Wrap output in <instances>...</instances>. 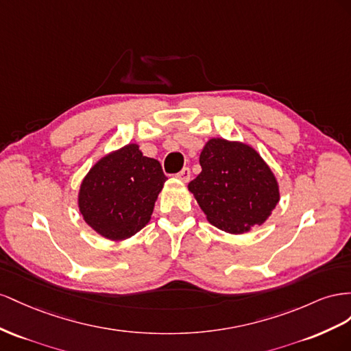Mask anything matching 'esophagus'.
<instances>
[{"label": "esophagus", "mask_w": 351, "mask_h": 351, "mask_svg": "<svg viewBox=\"0 0 351 351\" xmlns=\"http://www.w3.org/2000/svg\"><path fill=\"white\" fill-rule=\"evenodd\" d=\"M176 178L181 179L182 182H188L189 178H191V170H189L188 167H184V169L181 170V172H179V173L176 175Z\"/></svg>", "instance_id": "1"}]
</instances>
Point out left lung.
I'll use <instances>...</instances> for the list:
<instances>
[{"mask_svg": "<svg viewBox=\"0 0 351 351\" xmlns=\"http://www.w3.org/2000/svg\"><path fill=\"white\" fill-rule=\"evenodd\" d=\"M199 166L202 173L188 189L206 219L220 231L239 235L263 225L281 198L272 169L247 143L208 139Z\"/></svg>", "mask_w": 351, "mask_h": 351, "instance_id": "1", "label": "left lung"}]
</instances>
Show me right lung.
<instances>
[{
    "label": "right lung",
    "instance_id": "obj_1",
    "mask_svg": "<svg viewBox=\"0 0 351 351\" xmlns=\"http://www.w3.org/2000/svg\"><path fill=\"white\" fill-rule=\"evenodd\" d=\"M166 179L158 160L126 144L89 169L79 186V212L98 235L125 241L149 222Z\"/></svg>",
    "mask_w": 351,
    "mask_h": 351
}]
</instances>
